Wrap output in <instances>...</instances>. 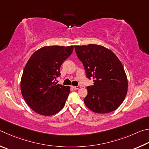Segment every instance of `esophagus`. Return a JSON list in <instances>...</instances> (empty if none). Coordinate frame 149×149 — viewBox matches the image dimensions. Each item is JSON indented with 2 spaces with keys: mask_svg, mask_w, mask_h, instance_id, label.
I'll return each instance as SVG.
<instances>
[{
  "mask_svg": "<svg viewBox=\"0 0 149 149\" xmlns=\"http://www.w3.org/2000/svg\"><path fill=\"white\" fill-rule=\"evenodd\" d=\"M72 87L74 88V89H75V90H79V89H80V88H81V87L80 86H72Z\"/></svg>",
  "mask_w": 149,
  "mask_h": 149,
  "instance_id": "obj_1",
  "label": "esophagus"
}]
</instances>
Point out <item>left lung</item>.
Returning a JSON list of instances; mask_svg holds the SVG:
<instances>
[{"mask_svg":"<svg viewBox=\"0 0 149 149\" xmlns=\"http://www.w3.org/2000/svg\"><path fill=\"white\" fill-rule=\"evenodd\" d=\"M77 56L82 61L88 79L93 85L87 87L84 101L96 113H109L118 107L127 91V80L123 65L110 49L102 46L89 44L74 46Z\"/></svg>","mask_w":149,"mask_h":149,"instance_id":"left-lung-1","label":"left lung"}]
</instances>
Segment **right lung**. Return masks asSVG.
I'll return each mask as SVG.
<instances>
[{"label":"right lung","instance_id":"add662e5","mask_svg":"<svg viewBox=\"0 0 149 149\" xmlns=\"http://www.w3.org/2000/svg\"><path fill=\"white\" fill-rule=\"evenodd\" d=\"M73 51V46H44L29 59L21 80L26 103L36 113L51 116L63 108L70 87L55 83L61 75L60 67Z\"/></svg>","mask_w":149,"mask_h":149}]
</instances>
